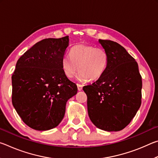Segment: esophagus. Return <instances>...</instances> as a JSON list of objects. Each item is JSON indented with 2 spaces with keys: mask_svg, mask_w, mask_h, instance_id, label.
<instances>
[{
  "mask_svg": "<svg viewBox=\"0 0 158 158\" xmlns=\"http://www.w3.org/2000/svg\"><path fill=\"white\" fill-rule=\"evenodd\" d=\"M77 89H78V90H82V89H83V85H81V84H77Z\"/></svg>",
  "mask_w": 158,
  "mask_h": 158,
  "instance_id": "esophagus-1",
  "label": "esophagus"
}]
</instances>
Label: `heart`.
<instances>
[{"mask_svg":"<svg viewBox=\"0 0 158 158\" xmlns=\"http://www.w3.org/2000/svg\"><path fill=\"white\" fill-rule=\"evenodd\" d=\"M109 56L102 47L79 44L72 48L70 55H64L61 67L65 75L71 78L78 70L77 79L80 81L96 80L105 73L108 65Z\"/></svg>","mask_w":158,"mask_h":158,"instance_id":"obj_1","label":"heart"}]
</instances>
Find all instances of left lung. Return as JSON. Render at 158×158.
<instances>
[{"mask_svg":"<svg viewBox=\"0 0 158 158\" xmlns=\"http://www.w3.org/2000/svg\"><path fill=\"white\" fill-rule=\"evenodd\" d=\"M99 42L108 53V65L97 81L83 90L93 123L117 132L129 125L140 107L142 80L137 61L123 47L111 40Z\"/></svg>","mask_w":158,"mask_h":158,"instance_id":"1","label":"left lung"}]
</instances>
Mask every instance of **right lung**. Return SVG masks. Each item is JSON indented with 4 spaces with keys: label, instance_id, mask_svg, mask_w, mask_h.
Segmentation results:
<instances>
[{
    "label": "right lung",
    "instance_id": "add662e5",
    "mask_svg": "<svg viewBox=\"0 0 158 158\" xmlns=\"http://www.w3.org/2000/svg\"><path fill=\"white\" fill-rule=\"evenodd\" d=\"M69 36L47 38L33 45L19 58L12 76V102L24 123L36 130H48L62 121L68 99L77 93L68 79L61 59Z\"/></svg>",
    "mask_w": 158,
    "mask_h": 158
}]
</instances>
